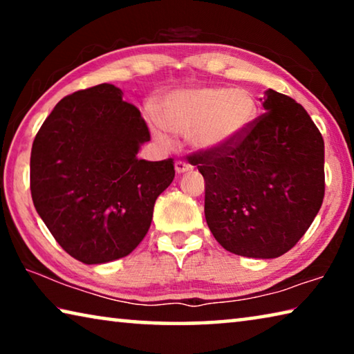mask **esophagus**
I'll return each instance as SVG.
<instances>
[{"mask_svg": "<svg viewBox=\"0 0 354 354\" xmlns=\"http://www.w3.org/2000/svg\"><path fill=\"white\" fill-rule=\"evenodd\" d=\"M175 170H176L178 175H183V173L192 171V165L183 162V160H176V162H175Z\"/></svg>", "mask_w": 354, "mask_h": 354, "instance_id": "obj_1", "label": "esophagus"}]
</instances>
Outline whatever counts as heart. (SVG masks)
I'll use <instances>...</instances> for the list:
<instances>
[{
    "instance_id": "obj_1",
    "label": "heart",
    "mask_w": 354,
    "mask_h": 354,
    "mask_svg": "<svg viewBox=\"0 0 354 354\" xmlns=\"http://www.w3.org/2000/svg\"><path fill=\"white\" fill-rule=\"evenodd\" d=\"M257 117L253 95L242 88L192 87L165 95L160 115L145 109V120L156 142L173 143L171 134L189 137L196 151H223L243 140Z\"/></svg>"
}]
</instances>
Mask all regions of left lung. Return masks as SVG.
Instances as JSON below:
<instances>
[{"mask_svg":"<svg viewBox=\"0 0 354 354\" xmlns=\"http://www.w3.org/2000/svg\"><path fill=\"white\" fill-rule=\"evenodd\" d=\"M266 113L243 140L194 156L205 178V217L231 253L273 259L289 251L319 214L325 195V143L309 113L268 88Z\"/></svg>","mask_w":354,"mask_h":354,"instance_id":"8db88e82","label":"left lung"}]
</instances>
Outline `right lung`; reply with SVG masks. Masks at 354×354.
Returning <instances> with one entry per match:
<instances>
[{"instance_id":"1","label":"right lung","mask_w":354,"mask_h":354,"mask_svg":"<svg viewBox=\"0 0 354 354\" xmlns=\"http://www.w3.org/2000/svg\"><path fill=\"white\" fill-rule=\"evenodd\" d=\"M145 120L113 84L62 98L35 136L31 195L56 242L84 263L128 256L147 236L173 160L139 159Z\"/></svg>"}]
</instances>
